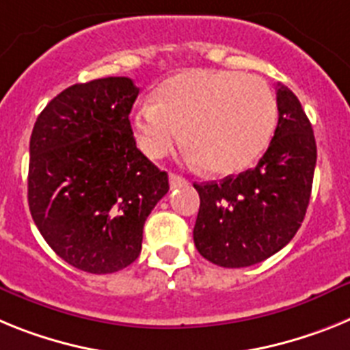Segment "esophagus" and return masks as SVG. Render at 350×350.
I'll use <instances>...</instances> for the list:
<instances>
[{
	"label": "esophagus",
	"mask_w": 350,
	"mask_h": 350,
	"mask_svg": "<svg viewBox=\"0 0 350 350\" xmlns=\"http://www.w3.org/2000/svg\"><path fill=\"white\" fill-rule=\"evenodd\" d=\"M169 183H171V188H178V187H185L188 181L183 178V176L171 174V176H169Z\"/></svg>",
	"instance_id": "34e87169"
}]
</instances>
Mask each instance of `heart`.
Instances as JSON below:
<instances>
[{
  "label": "heart",
  "mask_w": 350,
  "mask_h": 350,
  "mask_svg": "<svg viewBox=\"0 0 350 350\" xmlns=\"http://www.w3.org/2000/svg\"><path fill=\"white\" fill-rule=\"evenodd\" d=\"M278 105L262 79L234 70H190L163 81L133 114L144 154L162 158L181 139L208 174L247 171L267 150Z\"/></svg>",
  "instance_id": "heart-1"
}]
</instances>
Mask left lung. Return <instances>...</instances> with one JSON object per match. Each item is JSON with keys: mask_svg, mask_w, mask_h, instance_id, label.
Here are the masks:
<instances>
[{"mask_svg": "<svg viewBox=\"0 0 350 350\" xmlns=\"http://www.w3.org/2000/svg\"><path fill=\"white\" fill-rule=\"evenodd\" d=\"M276 105L275 135L254 169L193 185L200 197L193 243L217 266L262 262L294 238L305 218L317 162L314 130L297 96L282 84Z\"/></svg>", "mask_w": 350, "mask_h": 350, "instance_id": "left-lung-1", "label": "left lung"}]
</instances>
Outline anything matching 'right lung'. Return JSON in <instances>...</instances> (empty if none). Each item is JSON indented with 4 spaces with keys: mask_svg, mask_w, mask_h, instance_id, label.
Masks as SVG:
<instances>
[{
    "mask_svg": "<svg viewBox=\"0 0 350 350\" xmlns=\"http://www.w3.org/2000/svg\"><path fill=\"white\" fill-rule=\"evenodd\" d=\"M129 77L95 79L54 96L29 141L28 202L63 260L95 275L137 259L144 221L169 192L167 172L135 146Z\"/></svg>",
    "mask_w": 350,
    "mask_h": 350,
    "instance_id": "1",
    "label": "right lung"
}]
</instances>
